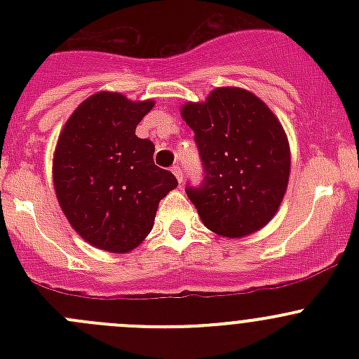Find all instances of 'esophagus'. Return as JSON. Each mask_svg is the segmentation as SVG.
<instances>
[{
    "mask_svg": "<svg viewBox=\"0 0 359 359\" xmlns=\"http://www.w3.org/2000/svg\"><path fill=\"white\" fill-rule=\"evenodd\" d=\"M172 172H173V175L177 177V180H179V182H182V179H184V173H182V170H180V166H172Z\"/></svg>",
    "mask_w": 359,
    "mask_h": 359,
    "instance_id": "34e87169",
    "label": "esophagus"
}]
</instances>
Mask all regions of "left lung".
I'll use <instances>...</instances> for the list:
<instances>
[{
	"label": "left lung",
	"instance_id": "8db88e82",
	"mask_svg": "<svg viewBox=\"0 0 359 359\" xmlns=\"http://www.w3.org/2000/svg\"><path fill=\"white\" fill-rule=\"evenodd\" d=\"M205 168L187 187L201 222L224 238H243L276 215L290 177V144L280 119L255 93L220 86L205 102L180 107Z\"/></svg>",
	"mask_w": 359,
	"mask_h": 359
}]
</instances>
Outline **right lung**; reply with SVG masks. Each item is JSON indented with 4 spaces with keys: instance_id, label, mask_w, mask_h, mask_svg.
Returning <instances> with one entry per match:
<instances>
[{
    "instance_id": "obj_1",
    "label": "right lung",
    "mask_w": 359,
    "mask_h": 359,
    "mask_svg": "<svg viewBox=\"0 0 359 359\" xmlns=\"http://www.w3.org/2000/svg\"><path fill=\"white\" fill-rule=\"evenodd\" d=\"M154 100L99 92L83 100L60 132L53 186L72 229L95 248L128 253L151 233L159 201L179 184L154 165V144L135 128Z\"/></svg>"
}]
</instances>
